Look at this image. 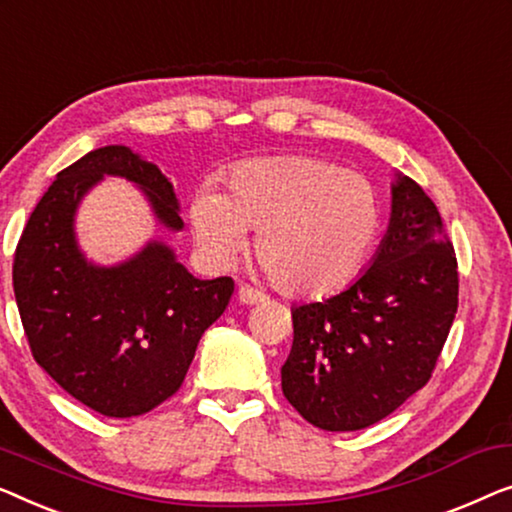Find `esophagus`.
Segmentation results:
<instances>
[{"label": "esophagus", "mask_w": 512, "mask_h": 512, "mask_svg": "<svg viewBox=\"0 0 512 512\" xmlns=\"http://www.w3.org/2000/svg\"><path fill=\"white\" fill-rule=\"evenodd\" d=\"M266 294L255 290V287L250 285H241L239 287V301H243V304H259V301H264Z\"/></svg>", "instance_id": "1"}]
</instances>
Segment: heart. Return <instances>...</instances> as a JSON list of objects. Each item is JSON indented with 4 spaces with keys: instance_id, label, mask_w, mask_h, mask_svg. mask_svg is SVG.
Returning a JSON list of instances; mask_svg holds the SVG:
<instances>
[{
    "instance_id": "obj_1",
    "label": "heart",
    "mask_w": 512,
    "mask_h": 512,
    "mask_svg": "<svg viewBox=\"0 0 512 512\" xmlns=\"http://www.w3.org/2000/svg\"><path fill=\"white\" fill-rule=\"evenodd\" d=\"M194 241L225 266L257 229L255 255L280 290L329 294L362 271L380 232V204L369 178L308 155L243 162L225 194L206 185L190 201Z\"/></svg>"
}]
</instances>
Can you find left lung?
<instances>
[{"label": "left lung", "instance_id": "obj_1", "mask_svg": "<svg viewBox=\"0 0 512 512\" xmlns=\"http://www.w3.org/2000/svg\"><path fill=\"white\" fill-rule=\"evenodd\" d=\"M455 246L413 178L392 187V220L348 290L292 308L283 394L325 431H357L429 383L457 313Z\"/></svg>", "mask_w": 512, "mask_h": 512}]
</instances>
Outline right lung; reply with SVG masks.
<instances>
[{"mask_svg": "<svg viewBox=\"0 0 512 512\" xmlns=\"http://www.w3.org/2000/svg\"><path fill=\"white\" fill-rule=\"evenodd\" d=\"M104 174L141 185L162 225L183 227L160 169L125 146L97 148L62 169L32 211L13 255V292L34 362L97 413L136 417L178 392L234 280L194 278L162 243L113 269L85 262L74 211Z\"/></svg>", "mask_w": 512, "mask_h": 512, "instance_id": "obj_1", "label": "right lung"}]
</instances>
